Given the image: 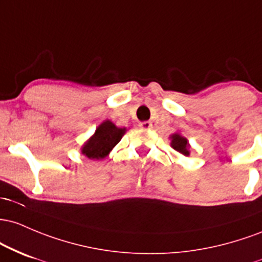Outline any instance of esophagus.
<instances>
[{"label":"esophagus","mask_w":262,"mask_h":262,"mask_svg":"<svg viewBox=\"0 0 262 262\" xmlns=\"http://www.w3.org/2000/svg\"><path fill=\"white\" fill-rule=\"evenodd\" d=\"M139 126L141 128H151L152 127V123L149 121H142L139 123Z\"/></svg>","instance_id":"obj_1"}]
</instances>
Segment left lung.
I'll use <instances>...</instances> for the list:
<instances>
[{
	"mask_svg": "<svg viewBox=\"0 0 262 262\" xmlns=\"http://www.w3.org/2000/svg\"><path fill=\"white\" fill-rule=\"evenodd\" d=\"M172 147L176 151L181 152L184 156H189V151H188V141L186 137L181 136V135L174 134L172 136Z\"/></svg>",
	"mask_w": 262,
	"mask_h": 262,
	"instance_id": "8db88e82",
	"label": "left lung"
}]
</instances>
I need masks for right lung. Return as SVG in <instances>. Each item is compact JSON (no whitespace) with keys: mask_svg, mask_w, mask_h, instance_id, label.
Returning a JSON list of instances; mask_svg holds the SVG:
<instances>
[{"mask_svg":"<svg viewBox=\"0 0 262 262\" xmlns=\"http://www.w3.org/2000/svg\"><path fill=\"white\" fill-rule=\"evenodd\" d=\"M123 134H125V128L116 127L111 121L102 122L96 128L95 135L85 143L81 151L92 160L106 157L113 147L120 142Z\"/></svg>","mask_w":262,"mask_h":262,"instance_id":"add662e5","label":"right lung"}]
</instances>
